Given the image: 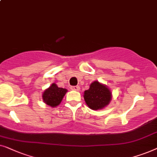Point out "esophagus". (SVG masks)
Here are the masks:
<instances>
[{
  "label": "esophagus",
  "mask_w": 157,
  "mask_h": 157,
  "mask_svg": "<svg viewBox=\"0 0 157 157\" xmlns=\"http://www.w3.org/2000/svg\"><path fill=\"white\" fill-rule=\"evenodd\" d=\"M70 89L72 90H75V91H79V90H80V87H79V86H72V87H70Z\"/></svg>",
  "instance_id": "34e87169"
}]
</instances>
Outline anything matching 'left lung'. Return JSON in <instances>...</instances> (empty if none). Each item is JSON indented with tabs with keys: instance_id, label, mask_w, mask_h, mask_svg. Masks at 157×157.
I'll use <instances>...</instances> for the list:
<instances>
[{
	"instance_id": "1",
	"label": "left lung",
	"mask_w": 157,
	"mask_h": 157,
	"mask_svg": "<svg viewBox=\"0 0 157 157\" xmlns=\"http://www.w3.org/2000/svg\"><path fill=\"white\" fill-rule=\"evenodd\" d=\"M84 99L91 109H101L109 104L112 92L106 85L94 81L90 85L89 90L84 92Z\"/></svg>"
}]
</instances>
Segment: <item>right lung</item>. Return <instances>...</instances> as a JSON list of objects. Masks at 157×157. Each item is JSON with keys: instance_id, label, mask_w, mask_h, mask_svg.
Wrapping results in <instances>:
<instances>
[{"instance_id": "obj_1", "label": "right lung", "mask_w": 157, "mask_h": 157, "mask_svg": "<svg viewBox=\"0 0 157 157\" xmlns=\"http://www.w3.org/2000/svg\"><path fill=\"white\" fill-rule=\"evenodd\" d=\"M67 92V90L58 87L56 83H53L44 91L42 97L46 105L51 107H56L60 104Z\"/></svg>"}]
</instances>
